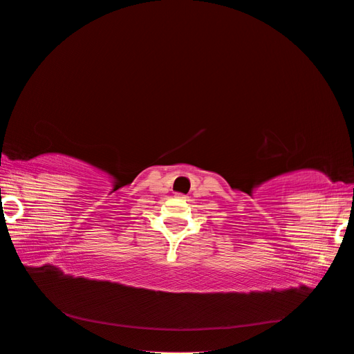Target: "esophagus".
I'll return each instance as SVG.
<instances>
[{
  "instance_id": "1",
  "label": "esophagus",
  "mask_w": 354,
  "mask_h": 354,
  "mask_svg": "<svg viewBox=\"0 0 354 354\" xmlns=\"http://www.w3.org/2000/svg\"><path fill=\"white\" fill-rule=\"evenodd\" d=\"M176 197H179V198H184L185 196H184V194H176Z\"/></svg>"
}]
</instances>
